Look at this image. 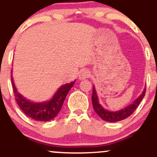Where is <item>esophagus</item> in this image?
I'll list each match as a JSON object with an SVG mask.
<instances>
[{
	"instance_id": "obj_1",
	"label": "esophagus",
	"mask_w": 157,
	"mask_h": 157,
	"mask_svg": "<svg viewBox=\"0 0 157 157\" xmlns=\"http://www.w3.org/2000/svg\"><path fill=\"white\" fill-rule=\"evenodd\" d=\"M90 76V73L87 70H82L80 71V74H79V79L80 80H84V79L88 78Z\"/></svg>"
}]
</instances>
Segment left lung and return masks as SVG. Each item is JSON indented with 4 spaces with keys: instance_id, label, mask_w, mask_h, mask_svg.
<instances>
[{
    "instance_id": "1",
    "label": "left lung",
    "mask_w": 157,
    "mask_h": 157,
    "mask_svg": "<svg viewBox=\"0 0 157 157\" xmlns=\"http://www.w3.org/2000/svg\"><path fill=\"white\" fill-rule=\"evenodd\" d=\"M145 93H146V88H144L142 94L135 101H134L132 104L119 111L112 112V111L106 110L101 105V104L99 102V100H98L96 89H95V86H93V94H92V102H93V106L95 112L97 113V115L102 120L109 121V122H116V121H119L127 118L135 111V109L137 108V106L140 104V102H141L143 98L144 97Z\"/></svg>"
}]
</instances>
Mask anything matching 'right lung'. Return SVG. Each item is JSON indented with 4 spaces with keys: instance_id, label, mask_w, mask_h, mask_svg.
Returning <instances> with one entry per match:
<instances>
[{
    "instance_id": "right-lung-1",
    "label": "right lung",
    "mask_w": 157,
    "mask_h": 157,
    "mask_svg": "<svg viewBox=\"0 0 157 157\" xmlns=\"http://www.w3.org/2000/svg\"><path fill=\"white\" fill-rule=\"evenodd\" d=\"M11 80L16 100L21 110L29 118L36 121H50L56 117L62 107L69 90L75 83L74 80L71 83L61 86L49 101L44 102H33L26 99L18 93L14 85L12 75Z\"/></svg>"
}]
</instances>
